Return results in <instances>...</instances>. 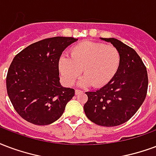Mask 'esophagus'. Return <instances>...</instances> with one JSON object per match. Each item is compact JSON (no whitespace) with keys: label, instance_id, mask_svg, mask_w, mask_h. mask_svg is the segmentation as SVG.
<instances>
[{"label":"esophagus","instance_id":"obj_1","mask_svg":"<svg viewBox=\"0 0 156 156\" xmlns=\"http://www.w3.org/2000/svg\"><path fill=\"white\" fill-rule=\"evenodd\" d=\"M83 93V91H81V90H79V89L75 90V94H76V95H78L79 93Z\"/></svg>","mask_w":156,"mask_h":156}]
</instances>
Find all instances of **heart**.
<instances>
[{
    "mask_svg": "<svg viewBox=\"0 0 156 156\" xmlns=\"http://www.w3.org/2000/svg\"><path fill=\"white\" fill-rule=\"evenodd\" d=\"M71 58L63 55L58 60V69L63 82L72 85L80 76L84 77L81 86L100 87L114 78L121 64V54L113 45L84 40L70 49Z\"/></svg>",
    "mask_w": 156,
    "mask_h": 156,
    "instance_id": "b5f03b06",
    "label": "heart"
}]
</instances>
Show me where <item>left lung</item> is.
Masks as SVG:
<instances>
[{"label":"left lung","mask_w":156,"mask_h":156,"mask_svg":"<svg viewBox=\"0 0 156 156\" xmlns=\"http://www.w3.org/2000/svg\"><path fill=\"white\" fill-rule=\"evenodd\" d=\"M119 50V69L104 87L87 92L84 104L88 119L98 126H116L130 120L142 105L147 94L148 75L145 64L132 48L114 38H101Z\"/></svg>","instance_id":"8db88e82"}]
</instances>
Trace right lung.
<instances>
[{
    "instance_id": "1",
    "label": "right lung",
    "mask_w": 156,
    "mask_h": 156,
    "mask_svg": "<svg viewBox=\"0 0 156 156\" xmlns=\"http://www.w3.org/2000/svg\"><path fill=\"white\" fill-rule=\"evenodd\" d=\"M78 39L52 37L32 44L17 54L6 76V89L15 110L25 121L49 125L63 115L73 88L59 83L58 60Z\"/></svg>"
}]
</instances>
